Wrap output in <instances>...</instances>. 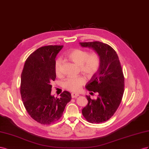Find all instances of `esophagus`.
I'll use <instances>...</instances> for the list:
<instances>
[{
	"label": "esophagus",
	"mask_w": 149,
	"mask_h": 149,
	"mask_svg": "<svg viewBox=\"0 0 149 149\" xmlns=\"http://www.w3.org/2000/svg\"><path fill=\"white\" fill-rule=\"evenodd\" d=\"M71 96H72V98H76V97H77L79 96V94L76 93H72Z\"/></svg>",
	"instance_id": "34e87169"
}]
</instances>
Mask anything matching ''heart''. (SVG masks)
Masks as SVG:
<instances>
[{
  "label": "heart",
  "mask_w": 149,
  "mask_h": 149,
  "mask_svg": "<svg viewBox=\"0 0 149 149\" xmlns=\"http://www.w3.org/2000/svg\"><path fill=\"white\" fill-rule=\"evenodd\" d=\"M67 58L79 65L80 70L88 77H92L99 70L101 58L100 55L95 52L88 53L82 49H73L67 54ZM54 72L57 76L61 75V62L59 59L54 63ZM86 83V79L82 76L67 79L63 82V87L67 90L77 92Z\"/></svg>",
  "instance_id": "b5f03b06"
}]
</instances>
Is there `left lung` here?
I'll list each match as a JSON object with an SVG mask.
<instances>
[{
  "label": "left lung",
  "mask_w": 149,
  "mask_h": 149,
  "mask_svg": "<svg viewBox=\"0 0 149 149\" xmlns=\"http://www.w3.org/2000/svg\"><path fill=\"white\" fill-rule=\"evenodd\" d=\"M80 44L95 50L101 58L99 70L86 86L88 91L98 93V97L93 100L87 95L88 104L82 110L88 122L99 124L110 119L119 106L124 92V74L119 58L112 47L99 41Z\"/></svg>",
  "instance_id": "8db88e82"
}]
</instances>
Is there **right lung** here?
I'll list each match as a JSON object with an SVG mask.
<instances>
[{
    "label": "right lung",
    "mask_w": 149,
    "mask_h": 149,
    "mask_svg": "<svg viewBox=\"0 0 149 149\" xmlns=\"http://www.w3.org/2000/svg\"><path fill=\"white\" fill-rule=\"evenodd\" d=\"M63 45H47L37 49L25 62L21 75L20 94L24 107L33 120L49 125L59 120L67 104L69 92L63 91L60 98L50 95L56 75L54 63Z\"/></svg>",
    "instance_id": "add662e5"
}]
</instances>
